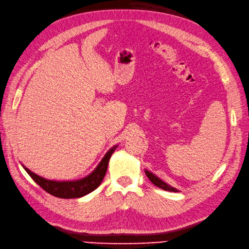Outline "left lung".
I'll return each instance as SVG.
<instances>
[{
    "instance_id": "8db88e82",
    "label": "left lung",
    "mask_w": 249,
    "mask_h": 249,
    "mask_svg": "<svg viewBox=\"0 0 249 249\" xmlns=\"http://www.w3.org/2000/svg\"><path fill=\"white\" fill-rule=\"evenodd\" d=\"M145 174H146V176L148 177V179L150 180L154 185L160 187V189H162V190H164V191H168V192H175V193L179 192V190H177V189H175V187H173L171 185L167 184L166 182H164L162 179H160L159 177H157L156 175H153V174L150 173V171H149V170L145 169Z\"/></svg>"
}]
</instances>
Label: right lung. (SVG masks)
Wrapping results in <instances>:
<instances>
[{"label": "right lung", "instance_id": "right-lung-1", "mask_svg": "<svg viewBox=\"0 0 249 249\" xmlns=\"http://www.w3.org/2000/svg\"><path fill=\"white\" fill-rule=\"evenodd\" d=\"M118 146H114L109 149L103 157L101 162L99 163L98 166L93 169V171L86 176L85 178L74 181H55L48 180L46 178L38 176L33 173L29 168H26L24 165H22L26 170V173L31 176V178L34 180L36 183L42 187L43 190L48 192L55 197L65 198V199H72V198H80L89 194L92 191H95L97 187L101 184V182L107 174L108 161L112 154L114 153L115 149Z\"/></svg>", "mask_w": 249, "mask_h": 249}]
</instances>
